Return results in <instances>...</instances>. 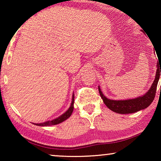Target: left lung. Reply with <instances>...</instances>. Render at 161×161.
<instances>
[{"mask_svg":"<svg viewBox=\"0 0 161 161\" xmlns=\"http://www.w3.org/2000/svg\"><path fill=\"white\" fill-rule=\"evenodd\" d=\"M157 64L158 69L157 72H156L155 78L151 86V88L144 95L139 97L127 100H110V99H108L103 95V92H101L100 89V86H98L100 97H102L105 105L111 111L121 114L135 113V112H137L140 110L144 109L148 107L155 99L158 83V80H159L160 75H161V65H160V62L159 64L158 63ZM160 69H161L160 71H159Z\"/></svg>","mask_w":161,"mask_h":161,"instance_id":"obj_1","label":"left lung"}]
</instances>
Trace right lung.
Wrapping results in <instances>:
<instances>
[{
	"instance_id": "obj_1",
	"label": "right lung",
	"mask_w": 161,
	"mask_h": 161,
	"mask_svg": "<svg viewBox=\"0 0 161 161\" xmlns=\"http://www.w3.org/2000/svg\"><path fill=\"white\" fill-rule=\"evenodd\" d=\"M74 98H75V95L73 94V95H72V101L71 105H70V107L69 108V109H68L64 114H63L62 115L59 116V117L55 119L52 120V121H47V122L40 123V124H34V125H37V126H50V125H58V124H59V123L62 122H64V121H65L66 119H67L72 115V111H73Z\"/></svg>"
}]
</instances>
